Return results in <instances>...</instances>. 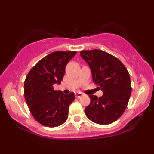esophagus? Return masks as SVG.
Here are the masks:
<instances>
[{"label":"esophagus","instance_id":"34e87169","mask_svg":"<svg viewBox=\"0 0 154 154\" xmlns=\"http://www.w3.org/2000/svg\"><path fill=\"white\" fill-rule=\"evenodd\" d=\"M83 95H84V94H83L82 93H81V92H77V93H75V96L77 97V98H81Z\"/></svg>","mask_w":154,"mask_h":154}]
</instances>
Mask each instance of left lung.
Listing matches in <instances>:
<instances>
[{
  "instance_id": "left-lung-1",
  "label": "left lung",
  "mask_w": 154,
  "mask_h": 154,
  "mask_svg": "<svg viewBox=\"0 0 154 154\" xmlns=\"http://www.w3.org/2000/svg\"><path fill=\"white\" fill-rule=\"evenodd\" d=\"M80 56L91 68L93 82L100 86L101 97L89 95L91 103L85 109L93 122L109 125L123 114L131 95V81L126 67L117 58L98 49L82 51Z\"/></svg>"
}]
</instances>
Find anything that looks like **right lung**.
Masks as SVG:
<instances>
[{"mask_svg":"<svg viewBox=\"0 0 154 154\" xmlns=\"http://www.w3.org/2000/svg\"><path fill=\"white\" fill-rule=\"evenodd\" d=\"M76 51H55L44 57L32 68L24 81V98L31 114L39 123L48 128L62 125L68 117L69 105L75 93L63 94L55 91L60 84L65 67Z\"/></svg>","mask_w":154,"mask_h":154,"instance_id":"add662e5","label":"right lung"}]
</instances>
